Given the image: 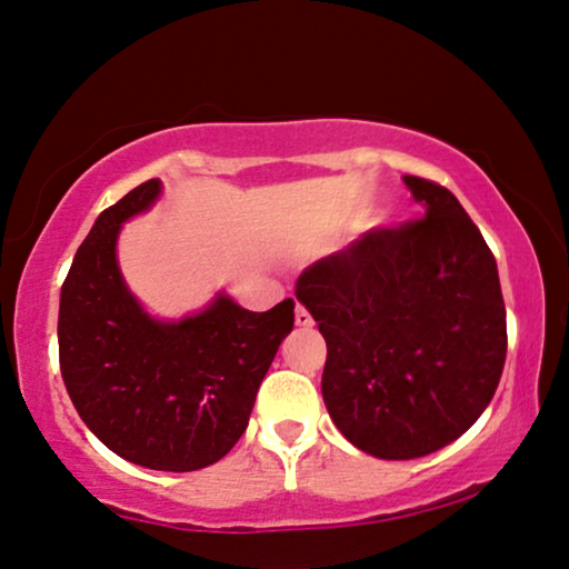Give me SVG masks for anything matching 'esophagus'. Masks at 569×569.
<instances>
[{"mask_svg": "<svg viewBox=\"0 0 569 569\" xmlns=\"http://www.w3.org/2000/svg\"><path fill=\"white\" fill-rule=\"evenodd\" d=\"M295 323H298V327H302V329L313 327V316L308 313L302 306H298V308H295Z\"/></svg>", "mask_w": 569, "mask_h": 569, "instance_id": "34e87169", "label": "esophagus"}]
</instances>
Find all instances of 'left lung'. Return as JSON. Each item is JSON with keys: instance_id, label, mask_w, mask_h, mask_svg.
Returning <instances> with one entry per match:
<instances>
[{"instance_id": "1", "label": "left lung", "mask_w": 569, "mask_h": 569, "mask_svg": "<svg viewBox=\"0 0 569 569\" xmlns=\"http://www.w3.org/2000/svg\"><path fill=\"white\" fill-rule=\"evenodd\" d=\"M423 217L373 227L298 277L327 339L321 395L345 439L412 460L462 437L497 392L507 313L493 253L439 182L405 174Z\"/></svg>"}]
</instances>
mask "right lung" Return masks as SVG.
I'll return each instance as SVG.
<instances>
[{
	"instance_id": "right-lung-1",
	"label": "right lung",
	"mask_w": 569,
	"mask_h": 569,
	"mask_svg": "<svg viewBox=\"0 0 569 569\" xmlns=\"http://www.w3.org/2000/svg\"><path fill=\"white\" fill-rule=\"evenodd\" d=\"M161 182L132 188L99 213L59 298V368L78 416L114 455L188 473L221 460L246 431L256 392L295 302L267 313L227 295L177 323L153 321L122 282L117 234L157 201Z\"/></svg>"
}]
</instances>
